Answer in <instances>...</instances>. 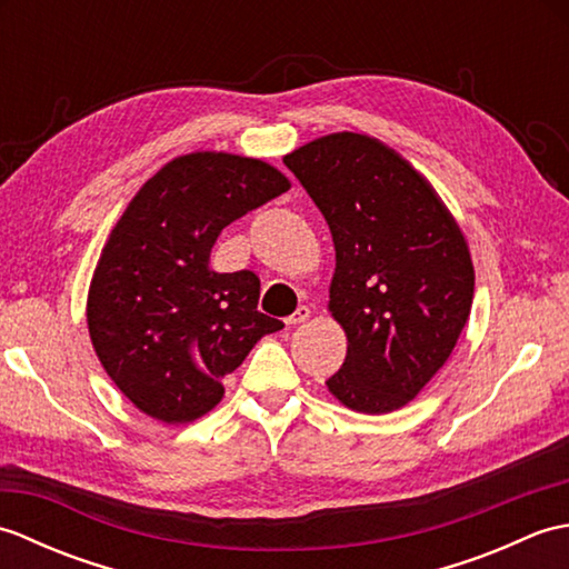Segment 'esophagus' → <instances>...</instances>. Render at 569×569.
Masks as SVG:
<instances>
[{"mask_svg":"<svg viewBox=\"0 0 569 569\" xmlns=\"http://www.w3.org/2000/svg\"><path fill=\"white\" fill-rule=\"evenodd\" d=\"M308 318H310V308L308 306H298L293 310V316L286 318V325H300V322H306Z\"/></svg>","mask_w":569,"mask_h":569,"instance_id":"1","label":"esophagus"}]
</instances>
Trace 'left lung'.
<instances>
[{
  "label": "left lung",
  "mask_w": 569,
  "mask_h": 569,
  "mask_svg": "<svg viewBox=\"0 0 569 569\" xmlns=\"http://www.w3.org/2000/svg\"><path fill=\"white\" fill-rule=\"evenodd\" d=\"M335 241L330 312L347 332L328 389L379 416L420 393L467 325L475 266L455 217L401 153L340 131L283 156Z\"/></svg>",
  "instance_id": "1"
}]
</instances>
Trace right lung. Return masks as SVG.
<instances>
[{
	"instance_id": "add662e5",
	"label": "right lung",
	"mask_w": 569,
	"mask_h": 569,
	"mask_svg": "<svg viewBox=\"0 0 569 569\" xmlns=\"http://www.w3.org/2000/svg\"><path fill=\"white\" fill-rule=\"evenodd\" d=\"M291 188L259 159L198 151L149 178L119 217L94 269L88 328L104 371L131 403L190 422L222 401V379L263 335L259 276L217 273L210 251L227 224Z\"/></svg>"
}]
</instances>
